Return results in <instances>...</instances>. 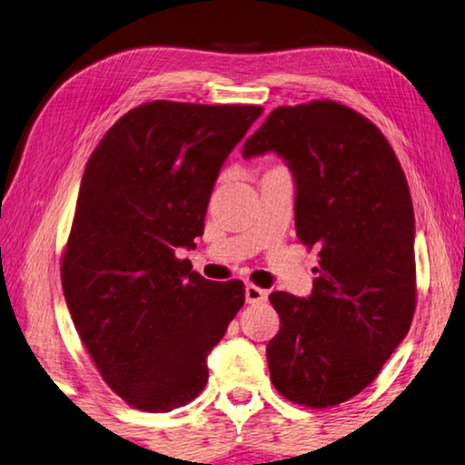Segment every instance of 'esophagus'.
<instances>
[{"instance_id": "obj_1", "label": "esophagus", "mask_w": 465, "mask_h": 465, "mask_svg": "<svg viewBox=\"0 0 465 465\" xmlns=\"http://www.w3.org/2000/svg\"><path fill=\"white\" fill-rule=\"evenodd\" d=\"M266 299H269V293H266L264 289L252 285V282H250V285H246V302H248L250 305L264 303Z\"/></svg>"}]
</instances>
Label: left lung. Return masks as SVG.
I'll list each match as a JSON object with an SVG mask.
<instances>
[{
    "label": "left lung",
    "mask_w": 465,
    "mask_h": 465,
    "mask_svg": "<svg viewBox=\"0 0 465 465\" xmlns=\"http://www.w3.org/2000/svg\"><path fill=\"white\" fill-rule=\"evenodd\" d=\"M281 155L295 180V227L320 248L310 297L271 293L274 388L295 404L357 396L404 341L416 308L414 209L406 176L371 121L332 100L279 106L242 155Z\"/></svg>",
    "instance_id": "1"
}]
</instances>
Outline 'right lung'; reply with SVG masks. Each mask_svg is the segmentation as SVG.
Segmentation results:
<instances>
[{
  "label": "right lung",
  "instance_id": "add662e5",
  "mask_svg": "<svg viewBox=\"0 0 465 465\" xmlns=\"http://www.w3.org/2000/svg\"><path fill=\"white\" fill-rule=\"evenodd\" d=\"M262 106L155 100L106 131L84 170L61 285L77 334L124 402L170 412L203 391L243 305L176 258L194 248L215 180Z\"/></svg>",
  "mask_w": 465,
  "mask_h": 465
}]
</instances>
